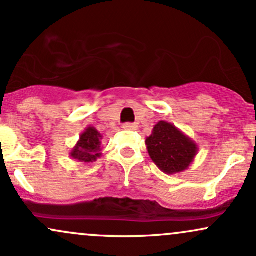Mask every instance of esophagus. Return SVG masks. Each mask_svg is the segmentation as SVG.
I'll list each match as a JSON object with an SVG mask.
<instances>
[{"label":"esophagus","mask_w":256,"mask_h":256,"mask_svg":"<svg viewBox=\"0 0 256 256\" xmlns=\"http://www.w3.org/2000/svg\"><path fill=\"white\" fill-rule=\"evenodd\" d=\"M137 124H132V122H126V124L122 125L124 130H137Z\"/></svg>","instance_id":"esophagus-1"}]
</instances>
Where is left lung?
Segmentation results:
<instances>
[{
	"mask_svg": "<svg viewBox=\"0 0 256 256\" xmlns=\"http://www.w3.org/2000/svg\"><path fill=\"white\" fill-rule=\"evenodd\" d=\"M146 146L155 165L166 174L186 171L198 152V146L192 138L164 120L154 126Z\"/></svg>",
	"mask_w": 256,
	"mask_h": 256,
	"instance_id": "8db88e82",
	"label": "left lung"
}]
</instances>
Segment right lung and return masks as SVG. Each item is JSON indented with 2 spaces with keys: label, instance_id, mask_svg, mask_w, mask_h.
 <instances>
[{
  "label": "right lung",
  "instance_id": "obj_1",
  "mask_svg": "<svg viewBox=\"0 0 256 256\" xmlns=\"http://www.w3.org/2000/svg\"><path fill=\"white\" fill-rule=\"evenodd\" d=\"M102 138L104 136L94 126H88L79 136L77 144L70 152V156L82 164L94 162L102 155Z\"/></svg>",
  "mask_w": 256,
  "mask_h": 256
}]
</instances>
